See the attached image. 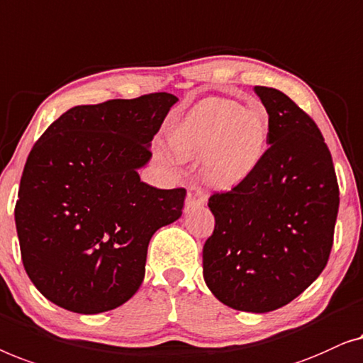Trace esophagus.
I'll list each match as a JSON object with an SVG mask.
<instances>
[{
	"label": "esophagus",
	"instance_id": "34e87169",
	"mask_svg": "<svg viewBox=\"0 0 363 363\" xmlns=\"http://www.w3.org/2000/svg\"><path fill=\"white\" fill-rule=\"evenodd\" d=\"M207 202V194L202 191L201 187L192 186L187 192V199H186V211H192L196 207H202L203 203Z\"/></svg>",
	"mask_w": 363,
	"mask_h": 363
}]
</instances>
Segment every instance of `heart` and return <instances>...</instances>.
<instances>
[{
  "instance_id": "heart-1",
  "label": "heart",
  "mask_w": 363,
  "mask_h": 363,
  "mask_svg": "<svg viewBox=\"0 0 363 363\" xmlns=\"http://www.w3.org/2000/svg\"><path fill=\"white\" fill-rule=\"evenodd\" d=\"M269 126L264 113L237 101L207 99L192 106L167 135L179 161H202L206 181L230 189L243 182L263 161Z\"/></svg>"
}]
</instances>
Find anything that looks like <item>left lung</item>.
Returning a JSON list of instances; mask_svg holds the SVG:
<instances>
[{
    "label": "left lung",
    "instance_id": "left-lung-1",
    "mask_svg": "<svg viewBox=\"0 0 363 363\" xmlns=\"http://www.w3.org/2000/svg\"><path fill=\"white\" fill-rule=\"evenodd\" d=\"M269 116L263 161L230 192L213 194L203 279L228 308L269 313L313 284L329 259L339 186L313 120L283 91L255 86Z\"/></svg>",
    "mask_w": 363,
    "mask_h": 363
}]
</instances>
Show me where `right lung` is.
Here are the masks:
<instances>
[{
  "instance_id": "1",
  "label": "right lung",
  "mask_w": 363,
  "mask_h": 363,
  "mask_svg": "<svg viewBox=\"0 0 363 363\" xmlns=\"http://www.w3.org/2000/svg\"><path fill=\"white\" fill-rule=\"evenodd\" d=\"M177 101L160 91L74 106L30 150L14 220L24 269L50 303L99 314L140 289L151 237L182 216L186 199V189L138 174Z\"/></svg>"
}]
</instances>
